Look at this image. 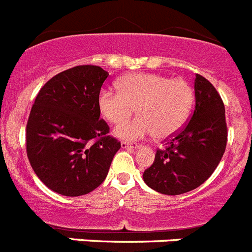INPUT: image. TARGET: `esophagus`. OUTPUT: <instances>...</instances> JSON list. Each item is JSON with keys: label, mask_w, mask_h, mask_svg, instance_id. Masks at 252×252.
<instances>
[{"label": "esophagus", "mask_w": 252, "mask_h": 252, "mask_svg": "<svg viewBox=\"0 0 252 252\" xmlns=\"http://www.w3.org/2000/svg\"><path fill=\"white\" fill-rule=\"evenodd\" d=\"M121 148L122 149H139L140 148V145L139 144H128V142H125V141H122L121 142Z\"/></svg>", "instance_id": "1"}]
</instances>
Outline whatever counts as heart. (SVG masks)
Instances as JSON below:
<instances>
[{"mask_svg": "<svg viewBox=\"0 0 252 252\" xmlns=\"http://www.w3.org/2000/svg\"><path fill=\"white\" fill-rule=\"evenodd\" d=\"M115 92L103 88L97 106L101 116L111 124H121L132 115L137 117L115 128L119 139L133 141L151 135L166 139L180 130L192 110L194 94L190 84L182 78L155 73H133L120 78Z\"/></svg>", "mask_w": 252, "mask_h": 252, "instance_id": "b5f03b06", "label": "heart"}]
</instances>
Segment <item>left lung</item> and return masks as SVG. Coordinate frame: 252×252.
<instances>
[{
  "instance_id": "obj_1",
  "label": "left lung",
  "mask_w": 252,
  "mask_h": 252,
  "mask_svg": "<svg viewBox=\"0 0 252 252\" xmlns=\"http://www.w3.org/2000/svg\"><path fill=\"white\" fill-rule=\"evenodd\" d=\"M195 107L192 119L165 149L158 150L142 179L168 195L190 192L208 179L223 157L227 144L224 106L215 87L195 74Z\"/></svg>"
}]
</instances>
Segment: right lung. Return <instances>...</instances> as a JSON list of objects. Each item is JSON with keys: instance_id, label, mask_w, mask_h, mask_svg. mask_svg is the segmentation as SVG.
<instances>
[{"instance_id": "right-lung-1", "label": "right lung", "mask_w": 252, "mask_h": 252, "mask_svg": "<svg viewBox=\"0 0 252 252\" xmlns=\"http://www.w3.org/2000/svg\"><path fill=\"white\" fill-rule=\"evenodd\" d=\"M108 72L78 65L40 90L26 125V153L35 174L65 197L88 194L108 174L121 144L108 135L97 106Z\"/></svg>"}]
</instances>
